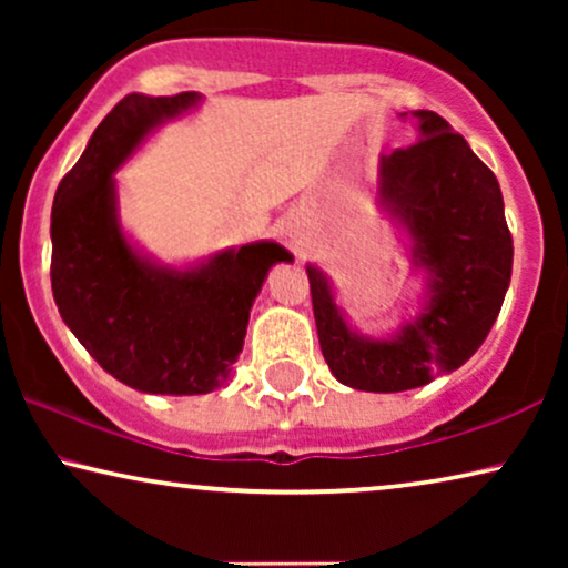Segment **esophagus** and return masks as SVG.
<instances>
[{"mask_svg":"<svg viewBox=\"0 0 568 568\" xmlns=\"http://www.w3.org/2000/svg\"><path fill=\"white\" fill-rule=\"evenodd\" d=\"M286 235H290L294 243H300V232L297 230H286Z\"/></svg>","mask_w":568,"mask_h":568,"instance_id":"obj_1","label":"esophagus"}]
</instances>
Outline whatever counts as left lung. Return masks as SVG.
I'll use <instances>...</instances> for the list:
<instances>
[{"mask_svg": "<svg viewBox=\"0 0 568 568\" xmlns=\"http://www.w3.org/2000/svg\"><path fill=\"white\" fill-rule=\"evenodd\" d=\"M416 144L377 160V206L390 216L422 276L410 315L362 333L336 302L331 276L307 263L321 352L333 377L364 393H403L463 367L499 315L511 278V235L496 175L432 111L400 113Z\"/></svg>", "mask_w": 568, "mask_h": 568, "instance_id": "obj_1", "label": "left lung"}]
</instances>
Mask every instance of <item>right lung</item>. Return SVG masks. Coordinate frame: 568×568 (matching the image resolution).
Wrapping results in <instances>:
<instances>
[{
	"label": "right lung",
	"mask_w": 568,
	"mask_h": 568,
	"mask_svg": "<svg viewBox=\"0 0 568 568\" xmlns=\"http://www.w3.org/2000/svg\"><path fill=\"white\" fill-rule=\"evenodd\" d=\"M204 95H126L92 131L51 209V290L61 321L119 383L150 395L222 387L243 352L268 271L294 255L274 240L162 263L131 237L115 173Z\"/></svg>",
	"instance_id": "add662e5"
}]
</instances>
